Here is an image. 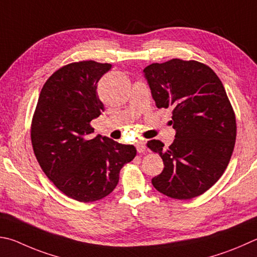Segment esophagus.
<instances>
[{
  "mask_svg": "<svg viewBox=\"0 0 257 257\" xmlns=\"http://www.w3.org/2000/svg\"><path fill=\"white\" fill-rule=\"evenodd\" d=\"M146 141H144V139H139V141H137L136 142V148H137V151L139 152V153H144L145 151H146Z\"/></svg>",
  "mask_w": 257,
  "mask_h": 257,
  "instance_id": "obj_1",
  "label": "esophagus"
}]
</instances>
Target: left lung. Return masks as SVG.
<instances>
[{
  "label": "left lung",
  "mask_w": 257,
  "mask_h": 257,
  "mask_svg": "<svg viewBox=\"0 0 257 257\" xmlns=\"http://www.w3.org/2000/svg\"><path fill=\"white\" fill-rule=\"evenodd\" d=\"M144 73L157 108L172 109L176 132L167 149L155 139L147 143L164 163L154 188L177 200L201 195L220 179L235 146L236 116L225 87L197 60L154 63Z\"/></svg>",
  "instance_id": "obj_1"
}]
</instances>
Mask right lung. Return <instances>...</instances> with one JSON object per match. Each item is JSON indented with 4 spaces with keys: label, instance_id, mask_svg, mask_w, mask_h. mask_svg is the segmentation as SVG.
<instances>
[{
    "label": "right lung",
    "instance_id": "1",
    "mask_svg": "<svg viewBox=\"0 0 257 257\" xmlns=\"http://www.w3.org/2000/svg\"><path fill=\"white\" fill-rule=\"evenodd\" d=\"M111 64L94 60L72 63L57 69L41 88L31 122V143L37 161L56 188L80 202L110 194L122 166L137 151L97 135L91 121L104 110L97 82Z\"/></svg>",
    "mask_w": 257,
    "mask_h": 257
}]
</instances>
